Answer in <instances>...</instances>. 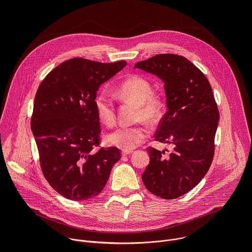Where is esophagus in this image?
Instances as JSON below:
<instances>
[{
    "instance_id": "1",
    "label": "esophagus",
    "mask_w": 252,
    "mask_h": 252,
    "mask_svg": "<svg viewBox=\"0 0 252 252\" xmlns=\"http://www.w3.org/2000/svg\"><path fill=\"white\" fill-rule=\"evenodd\" d=\"M132 153H133V151H123V152H122V155H123L124 157H126V156H128V155L132 154Z\"/></svg>"
}]
</instances>
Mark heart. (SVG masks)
<instances>
[{"mask_svg":"<svg viewBox=\"0 0 252 252\" xmlns=\"http://www.w3.org/2000/svg\"><path fill=\"white\" fill-rule=\"evenodd\" d=\"M152 92L153 88L149 80L138 75L126 78L117 89L119 96L138 104L137 119H145L150 123L158 121L162 107L160 97ZM94 106L96 116L101 123L107 126L115 123V106L105 93H100L95 96ZM148 135L149 130L143 125L121 126L106 135V141L124 151H131L139 146Z\"/></svg>","mask_w":252,"mask_h":252,"instance_id":"b5f03b06","label":"heart"}]
</instances>
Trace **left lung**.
Instances as JSON below:
<instances>
[{
  "mask_svg": "<svg viewBox=\"0 0 252 252\" xmlns=\"http://www.w3.org/2000/svg\"><path fill=\"white\" fill-rule=\"evenodd\" d=\"M134 67L164 83L167 111L155 140L173 146L169 156L148 148L151 161L142 182L155 195L174 199L192 189L210 167L220 120L218 104L206 77L183 56L160 54L136 63Z\"/></svg>",
  "mask_w": 252,
  "mask_h": 252,
  "instance_id": "8db88e82",
  "label": "left lung"
}]
</instances>
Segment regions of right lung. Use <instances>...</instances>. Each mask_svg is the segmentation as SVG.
<instances>
[{"label":"right lung","mask_w":252,"mask_h":252,"mask_svg":"<svg viewBox=\"0 0 252 252\" xmlns=\"http://www.w3.org/2000/svg\"><path fill=\"white\" fill-rule=\"evenodd\" d=\"M126 65L83 58L67 60L47 75L33 101L31 127L45 178L70 200H87L104 188L118 148H100V126L94 98L101 84Z\"/></svg>","instance_id":"add662e5"}]
</instances>
